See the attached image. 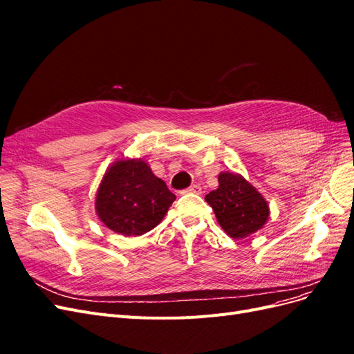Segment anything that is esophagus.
<instances>
[{
  "label": "esophagus",
  "instance_id": "esophagus-1",
  "mask_svg": "<svg viewBox=\"0 0 354 354\" xmlns=\"http://www.w3.org/2000/svg\"><path fill=\"white\" fill-rule=\"evenodd\" d=\"M183 194H195V195H201L202 194V187L199 185H194L190 186L189 189H186Z\"/></svg>",
  "mask_w": 354,
  "mask_h": 354
}]
</instances>
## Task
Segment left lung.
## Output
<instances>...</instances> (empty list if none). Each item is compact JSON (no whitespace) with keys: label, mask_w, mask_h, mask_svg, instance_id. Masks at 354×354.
Returning <instances> with one entry per match:
<instances>
[{"label":"left lung","mask_w":354,"mask_h":354,"mask_svg":"<svg viewBox=\"0 0 354 354\" xmlns=\"http://www.w3.org/2000/svg\"><path fill=\"white\" fill-rule=\"evenodd\" d=\"M221 229L233 239H243L260 230L269 218V205L241 174L220 173L218 187L205 196Z\"/></svg>","instance_id":"obj_1"}]
</instances>
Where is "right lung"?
<instances>
[{"mask_svg":"<svg viewBox=\"0 0 354 354\" xmlns=\"http://www.w3.org/2000/svg\"><path fill=\"white\" fill-rule=\"evenodd\" d=\"M176 195L142 159H120L106 171L95 211L108 229L140 236L162 221Z\"/></svg>","mask_w":354,"mask_h":354,"instance_id":"obj_1","label":"right lung"}]
</instances>
